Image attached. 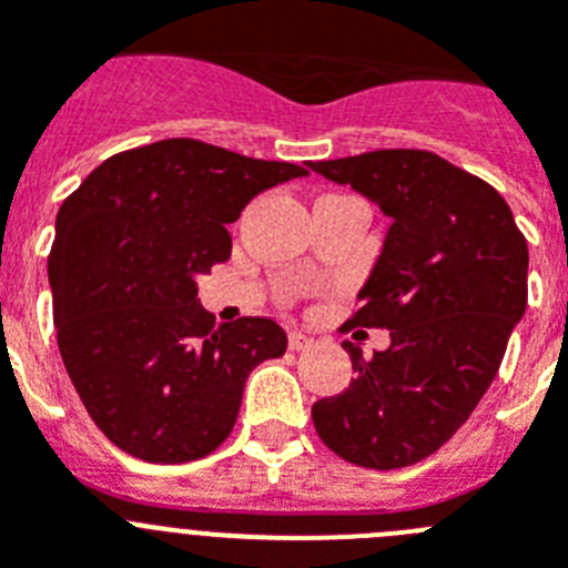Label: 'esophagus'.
Returning a JSON list of instances; mask_svg holds the SVG:
<instances>
[{"label":"esophagus","instance_id":"1","mask_svg":"<svg viewBox=\"0 0 568 568\" xmlns=\"http://www.w3.org/2000/svg\"><path fill=\"white\" fill-rule=\"evenodd\" d=\"M310 344H313V338H307L304 333H290V349H295V353H298V349H307Z\"/></svg>","mask_w":568,"mask_h":568}]
</instances>
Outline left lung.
<instances>
[{
	"label": "left lung",
	"mask_w": 568,
	"mask_h": 568,
	"mask_svg": "<svg viewBox=\"0 0 568 568\" xmlns=\"http://www.w3.org/2000/svg\"><path fill=\"white\" fill-rule=\"evenodd\" d=\"M310 168L393 219L344 324L389 329L393 344L364 358L344 341L355 378L315 400V433L355 466H413L458 433L498 375L529 295L526 239L498 190L429 150H373Z\"/></svg>",
	"instance_id": "1"
}]
</instances>
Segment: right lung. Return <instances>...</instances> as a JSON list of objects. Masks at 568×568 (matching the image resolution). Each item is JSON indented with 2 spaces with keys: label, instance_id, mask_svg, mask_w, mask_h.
Instances as JSON below:
<instances>
[{
  "label": "right lung",
  "instance_id": "add662e5",
  "mask_svg": "<svg viewBox=\"0 0 568 568\" xmlns=\"http://www.w3.org/2000/svg\"><path fill=\"white\" fill-rule=\"evenodd\" d=\"M307 175L199 139L110 155L68 195L48 255L64 369L93 424L148 464H187L233 433L244 381L287 349L273 318L215 327L195 278L230 258L261 190Z\"/></svg>",
  "mask_w": 568,
  "mask_h": 568
}]
</instances>
